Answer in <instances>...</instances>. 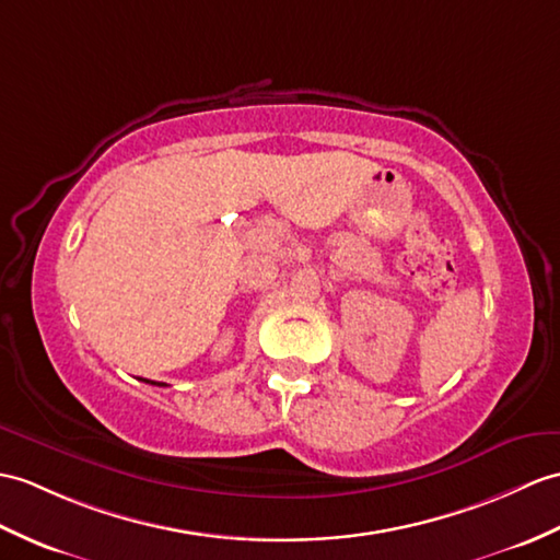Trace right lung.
<instances>
[{"mask_svg":"<svg viewBox=\"0 0 560 560\" xmlns=\"http://www.w3.org/2000/svg\"><path fill=\"white\" fill-rule=\"evenodd\" d=\"M142 382H148V384H154V386H166V384H158V382H150V380H142Z\"/></svg>","mask_w":560,"mask_h":560,"instance_id":"add662e5","label":"right lung"}]
</instances>
